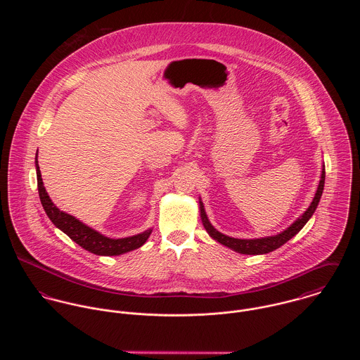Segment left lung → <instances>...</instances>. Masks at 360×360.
Wrapping results in <instances>:
<instances>
[{"label":"left lung","mask_w":360,"mask_h":360,"mask_svg":"<svg viewBox=\"0 0 360 360\" xmlns=\"http://www.w3.org/2000/svg\"><path fill=\"white\" fill-rule=\"evenodd\" d=\"M324 179H326V170H324V165H321V174H320V181L317 186V190L314 193V197L308 206V209L294 221L291 223L285 230L274 234V236H267V237H260V238H234V237H229L220 231H217L212 223L207 219L205 207L202 204V200L200 198V216L202 220V224L205 227L207 234L217 243H220L221 245L243 254V255H264L269 254L271 251H276L277 248H280L281 245H284L287 241H290L294 236H297L302 227L309 221V219L313 216L316 207L320 202L323 190H324Z\"/></svg>","instance_id":"8db88e82"}]
</instances>
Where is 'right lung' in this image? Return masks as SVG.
<instances>
[{
  "label": "right lung",
  "mask_w": 360,
  "mask_h": 360,
  "mask_svg": "<svg viewBox=\"0 0 360 360\" xmlns=\"http://www.w3.org/2000/svg\"><path fill=\"white\" fill-rule=\"evenodd\" d=\"M34 162H36L37 187H39V195H40L41 205L44 207L50 220L55 224V227H58L60 231H63L72 241L79 244L86 251L96 254V255H101V257L122 255V254L134 251L146 244V241L148 240V237L153 233V229H148V230H146L140 234L131 236V237L110 238V237L103 236L100 231L91 229L90 226L84 224L75 216L60 210L52 202L46 187H44L39 160H37V154H36Z\"/></svg>",
  "instance_id": "right-lung-1"
}]
</instances>
